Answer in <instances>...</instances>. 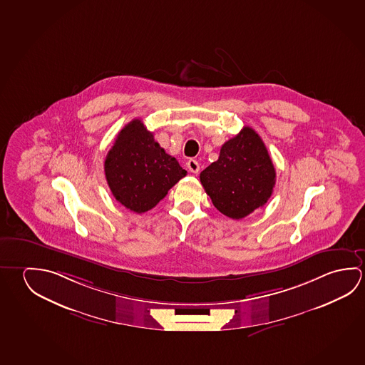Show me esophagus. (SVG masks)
<instances>
[{
    "mask_svg": "<svg viewBox=\"0 0 365 365\" xmlns=\"http://www.w3.org/2000/svg\"><path fill=\"white\" fill-rule=\"evenodd\" d=\"M187 168H188V170L191 172V173L197 174L200 172V164H198L197 160H195V159H190L188 162H187Z\"/></svg>",
    "mask_w": 365,
    "mask_h": 365,
    "instance_id": "obj_1",
    "label": "esophagus"
}]
</instances>
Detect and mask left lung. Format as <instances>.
I'll return each mask as SVG.
<instances>
[{
    "label": "left lung",
    "instance_id": "obj_1",
    "mask_svg": "<svg viewBox=\"0 0 365 365\" xmlns=\"http://www.w3.org/2000/svg\"><path fill=\"white\" fill-rule=\"evenodd\" d=\"M200 180L216 209L240 220L271 197L275 167L257 132L243 127L221 146L219 159L201 172Z\"/></svg>",
    "mask_w": 365,
    "mask_h": 365
}]
</instances>
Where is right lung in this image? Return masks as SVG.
<instances>
[{"label": "right lung", "mask_w": 365, "mask_h": 365, "mask_svg": "<svg viewBox=\"0 0 365 365\" xmlns=\"http://www.w3.org/2000/svg\"><path fill=\"white\" fill-rule=\"evenodd\" d=\"M104 172L114 198L138 214L155 207L187 174L141 120H131L118 133L106 158Z\"/></svg>", "instance_id": "add662e5"}]
</instances>
